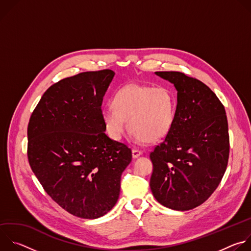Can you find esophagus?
I'll use <instances>...</instances> for the list:
<instances>
[{
    "label": "esophagus",
    "mask_w": 251,
    "mask_h": 251,
    "mask_svg": "<svg viewBox=\"0 0 251 251\" xmlns=\"http://www.w3.org/2000/svg\"><path fill=\"white\" fill-rule=\"evenodd\" d=\"M142 154H143V153H142V151H140V150H137V149H133V150H132V156H133L134 159L140 157Z\"/></svg>",
    "instance_id": "34e87169"
}]
</instances>
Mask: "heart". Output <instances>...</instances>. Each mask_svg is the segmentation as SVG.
Returning a JSON list of instances; mask_svg holds the SVG:
<instances>
[{
	"mask_svg": "<svg viewBox=\"0 0 251 251\" xmlns=\"http://www.w3.org/2000/svg\"><path fill=\"white\" fill-rule=\"evenodd\" d=\"M113 105L101 111L105 129L112 139L122 138L128 121L137 142H156L165 138L173 127L176 97L165 86L130 83L115 93Z\"/></svg>",
	"mask_w": 251,
	"mask_h": 251,
	"instance_id": "1",
	"label": "heart"
}]
</instances>
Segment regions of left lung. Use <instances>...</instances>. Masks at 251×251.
Listing matches in <instances>:
<instances>
[{
    "instance_id": "8db88e82",
    "label": "left lung",
    "mask_w": 251,
    "mask_h": 251,
    "mask_svg": "<svg viewBox=\"0 0 251 251\" xmlns=\"http://www.w3.org/2000/svg\"><path fill=\"white\" fill-rule=\"evenodd\" d=\"M173 83L176 109L170 133L150 154V188L155 199L175 210H190L216 191L229 155L225 107L208 86L177 71H157Z\"/></svg>"
}]
</instances>
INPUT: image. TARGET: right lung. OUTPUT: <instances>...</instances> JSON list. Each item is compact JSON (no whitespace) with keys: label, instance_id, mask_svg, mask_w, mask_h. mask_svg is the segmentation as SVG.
<instances>
[{"label":"right lung","instance_id":"1","mask_svg":"<svg viewBox=\"0 0 251 251\" xmlns=\"http://www.w3.org/2000/svg\"><path fill=\"white\" fill-rule=\"evenodd\" d=\"M115 73L87 71L51 85L27 126V157L50 198L75 217L94 220L116 204L131 149L106 135L103 97Z\"/></svg>","mask_w":251,"mask_h":251}]
</instances>
